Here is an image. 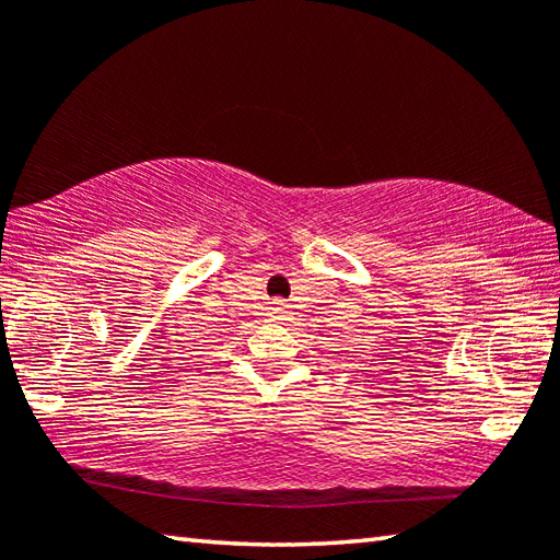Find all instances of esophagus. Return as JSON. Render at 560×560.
I'll return each instance as SVG.
<instances>
[{"label": "esophagus", "instance_id": "esophagus-1", "mask_svg": "<svg viewBox=\"0 0 560 560\" xmlns=\"http://www.w3.org/2000/svg\"><path fill=\"white\" fill-rule=\"evenodd\" d=\"M271 311H273V318H277V320H281V316H283V314H287V306H283V303L279 301V303H277V306H273Z\"/></svg>", "mask_w": 560, "mask_h": 560}]
</instances>
